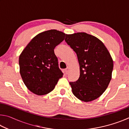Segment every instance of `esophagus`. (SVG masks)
Returning a JSON list of instances; mask_svg holds the SVG:
<instances>
[{
  "mask_svg": "<svg viewBox=\"0 0 129 129\" xmlns=\"http://www.w3.org/2000/svg\"><path fill=\"white\" fill-rule=\"evenodd\" d=\"M69 70H70V68L69 67H67L66 69H65V74H68L69 73Z\"/></svg>",
  "mask_w": 129,
  "mask_h": 129,
  "instance_id": "34e87169",
  "label": "esophagus"
}]
</instances>
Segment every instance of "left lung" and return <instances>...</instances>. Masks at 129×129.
Instances as JSON below:
<instances>
[{
    "label": "left lung",
    "mask_w": 129,
    "mask_h": 129,
    "mask_svg": "<svg viewBox=\"0 0 129 129\" xmlns=\"http://www.w3.org/2000/svg\"><path fill=\"white\" fill-rule=\"evenodd\" d=\"M77 56L80 77L70 82L72 93L84 102L100 97L108 88L112 76L113 61L104 43L85 32L67 35L65 39Z\"/></svg>",
    "instance_id": "left-lung-1"
}]
</instances>
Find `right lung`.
<instances>
[{
    "mask_svg": "<svg viewBox=\"0 0 129 129\" xmlns=\"http://www.w3.org/2000/svg\"><path fill=\"white\" fill-rule=\"evenodd\" d=\"M65 35L56 29L41 32L30 40L19 56L20 73L23 82L35 94H48L62 77L54 49L64 40Z\"/></svg>",
    "mask_w": 129,
    "mask_h": 129,
    "instance_id": "obj_1",
    "label": "right lung"
}]
</instances>
